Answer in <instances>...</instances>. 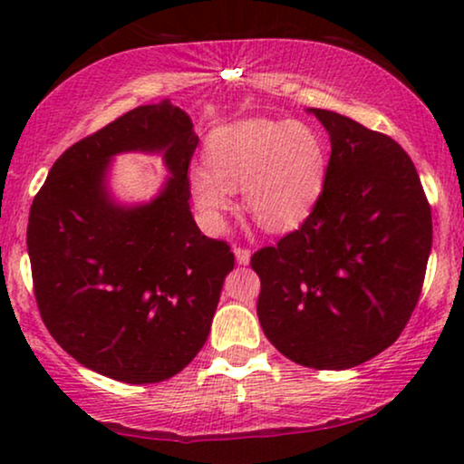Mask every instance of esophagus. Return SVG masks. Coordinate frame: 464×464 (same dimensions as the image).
I'll return each instance as SVG.
<instances>
[{"label": "esophagus", "instance_id": "esophagus-1", "mask_svg": "<svg viewBox=\"0 0 464 464\" xmlns=\"http://www.w3.org/2000/svg\"><path fill=\"white\" fill-rule=\"evenodd\" d=\"M234 256H237V262L240 266H246L251 259V251L245 249V246H234Z\"/></svg>", "mask_w": 464, "mask_h": 464}]
</instances>
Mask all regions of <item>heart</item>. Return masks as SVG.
I'll return each mask as SVG.
<instances>
[{
    "label": "heart",
    "mask_w": 464,
    "mask_h": 464,
    "mask_svg": "<svg viewBox=\"0 0 464 464\" xmlns=\"http://www.w3.org/2000/svg\"><path fill=\"white\" fill-rule=\"evenodd\" d=\"M207 169L189 186L208 219H221L232 194L243 188L245 211L264 230L302 224L325 183V143L313 126L291 120L253 118L226 126L207 145Z\"/></svg>",
    "instance_id": "1"
}]
</instances>
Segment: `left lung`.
<instances>
[{
	"label": "left lung",
	"instance_id": "obj_1",
	"mask_svg": "<svg viewBox=\"0 0 464 464\" xmlns=\"http://www.w3.org/2000/svg\"><path fill=\"white\" fill-rule=\"evenodd\" d=\"M329 132L323 192L297 230L251 256L257 316L285 357L348 370L389 348L420 297L433 243L414 162L384 132L310 110Z\"/></svg>",
	"mask_w": 464,
	"mask_h": 464
}]
</instances>
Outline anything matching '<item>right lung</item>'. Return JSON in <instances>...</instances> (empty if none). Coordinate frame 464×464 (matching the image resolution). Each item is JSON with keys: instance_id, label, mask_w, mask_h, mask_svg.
Masks as SVG:
<instances>
[{"instance_id": "1", "label": "right lung", "mask_w": 464, "mask_h": 464, "mask_svg": "<svg viewBox=\"0 0 464 464\" xmlns=\"http://www.w3.org/2000/svg\"><path fill=\"white\" fill-rule=\"evenodd\" d=\"M198 137L179 107L141 105L73 143L29 211L27 249L44 325L88 370L126 384L173 378L211 332L234 268L226 240L189 213L188 169ZM120 150H162L160 197L120 208L104 175Z\"/></svg>"}]
</instances>
